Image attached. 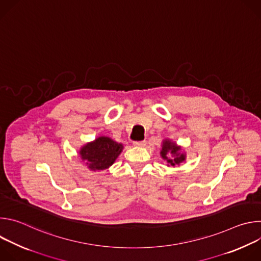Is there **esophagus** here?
Wrapping results in <instances>:
<instances>
[{
    "mask_svg": "<svg viewBox=\"0 0 261 261\" xmlns=\"http://www.w3.org/2000/svg\"><path fill=\"white\" fill-rule=\"evenodd\" d=\"M133 144L135 146H138V147H143L146 144V141H144V140H142V141H135V142H133Z\"/></svg>",
    "mask_w": 261,
    "mask_h": 261,
    "instance_id": "esophagus-1",
    "label": "esophagus"
}]
</instances>
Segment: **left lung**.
<instances>
[{"label":"left lung","instance_id":"obj_1","mask_svg":"<svg viewBox=\"0 0 261 261\" xmlns=\"http://www.w3.org/2000/svg\"><path fill=\"white\" fill-rule=\"evenodd\" d=\"M160 156L163 160H166L167 166L169 167H174L176 165L179 166L186 161V157H187L182 147L169 138L162 140Z\"/></svg>","mask_w":261,"mask_h":261}]
</instances>
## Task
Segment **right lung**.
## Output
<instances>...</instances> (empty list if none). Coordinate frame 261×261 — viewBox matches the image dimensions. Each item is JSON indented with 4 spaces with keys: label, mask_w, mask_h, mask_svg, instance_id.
I'll use <instances>...</instances> for the list:
<instances>
[{
    "label": "right lung",
    "mask_w": 261,
    "mask_h": 261,
    "mask_svg": "<svg viewBox=\"0 0 261 261\" xmlns=\"http://www.w3.org/2000/svg\"><path fill=\"white\" fill-rule=\"evenodd\" d=\"M124 145L108 136H99L84 144L79 151L81 159L91 171H101L113 165Z\"/></svg>",
    "instance_id": "right-lung-1"
}]
</instances>
